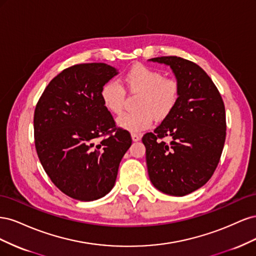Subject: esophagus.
Returning a JSON list of instances; mask_svg holds the SVG:
<instances>
[{"label":"esophagus","mask_w":256,"mask_h":256,"mask_svg":"<svg viewBox=\"0 0 256 256\" xmlns=\"http://www.w3.org/2000/svg\"><path fill=\"white\" fill-rule=\"evenodd\" d=\"M131 138H132L134 142H138V141H140L141 136L138 134H131Z\"/></svg>","instance_id":"obj_1"}]
</instances>
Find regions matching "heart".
<instances>
[{"instance_id": "obj_1", "label": "heart", "mask_w": 256, "mask_h": 256, "mask_svg": "<svg viewBox=\"0 0 256 256\" xmlns=\"http://www.w3.org/2000/svg\"><path fill=\"white\" fill-rule=\"evenodd\" d=\"M127 90L140 92L136 112L126 113L118 118V125L130 131L140 132L152 126L154 120L164 118L174 109L180 97V85L171 79H164L160 72L144 65H134L122 76ZM100 98L106 109L118 115L124 109V92L115 81L106 82L100 90Z\"/></svg>"}]
</instances>
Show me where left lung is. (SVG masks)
<instances>
[{
  "label": "left lung",
  "mask_w": 256,
  "mask_h": 256,
  "mask_svg": "<svg viewBox=\"0 0 256 256\" xmlns=\"http://www.w3.org/2000/svg\"><path fill=\"white\" fill-rule=\"evenodd\" d=\"M170 66L180 85L174 109L154 132L144 134L146 164L154 187L184 196L210 180L226 142V108L208 74L193 62L177 56L148 60ZM170 137V144L160 138Z\"/></svg>",
  "instance_id": "obj_1"
}]
</instances>
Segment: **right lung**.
I'll return each instance as SVG.
<instances>
[{"label": "right lung", "mask_w": 256, "mask_h": 256, "mask_svg": "<svg viewBox=\"0 0 256 256\" xmlns=\"http://www.w3.org/2000/svg\"><path fill=\"white\" fill-rule=\"evenodd\" d=\"M116 74L118 69L104 63L72 66L51 80L36 106L38 158L52 182L74 200L90 202L108 194L131 146L129 132L115 128L100 98Z\"/></svg>", "instance_id": "right-lung-1"}]
</instances>
